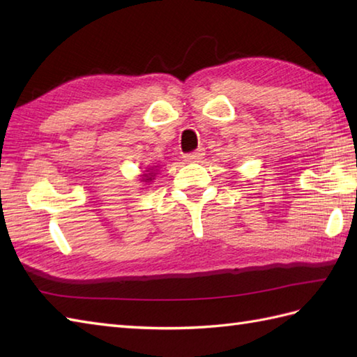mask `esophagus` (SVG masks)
<instances>
[{
    "instance_id": "34e87169",
    "label": "esophagus",
    "mask_w": 357,
    "mask_h": 357,
    "mask_svg": "<svg viewBox=\"0 0 357 357\" xmlns=\"http://www.w3.org/2000/svg\"><path fill=\"white\" fill-rule=\"evenodd\" d=\"M204 149H199V150H196V151H193V153H187L185 156H184V161L185 162H199L201 159L204 158Z\"/></svg>"
}]
</instances>
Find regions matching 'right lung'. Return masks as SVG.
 Returning a JSON list of instances; mask_svg holds the SVG:
<instances>
[{"instance_id":"1","label":"right lung","mask_w":357,"mask_h":357,"mask_svg":"<svg viewBox=\"0 0 357 357\" xmlns=\"http://www.w3.org/2000/svg\"><path fill=\"white\" fill-rule=\"evenodd\" d=\"M155 172H153V167H151V169H149V170H146V173L142 174V179L141 181H144V183H150L151 179H155L153 176H155Z\"/></svg>"}]
</instances>
